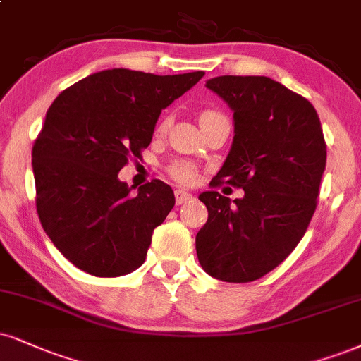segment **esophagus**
Segmentation results:
<instances>
[{
    "label": "esophagus",
    "mask_w": 361,
    "mask_h": 361,
    "mask_svg": "<svg viewBox=\"0 0 361 361\" xmlns=\"http://www.w3.org/2000/svg\"><path fill=\"white\" fill-rule=\"evenodd\" d=\"M175 198H176L178 205H181V203L190 202V200L193 198V195L188 193V192H185V190H175Z\"/></svg>",
    "instance_id": "34e87169"
}]
</instances>
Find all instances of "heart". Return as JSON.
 Here are the masks:
<instances>
[{"label": "heart", "mask_w": 361, "mask_h": 361, "mask_svg": "<svg viewBox=\"0 0 361 361\" xmlns=\"http://www.w3.org/2000/svg\"><path fill=\"white\" fill-rule=\"evenodd\" d=\"M210 114H216V112L207 111V112H203L202 117L210 116ZM166 128H168V119L163 121V123L159 124V131H164ZM168 171H169V175L175 178L178 183H185V185L192 183V181L195 180V176H197V169H195L193 164L188 161H181V159H178V161H173L171 164H169Z\"/></svg>", "instance_id": "1"}]
</instances>
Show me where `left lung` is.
I'll list each match as a JSON object with an SVG mask.
<instances>
[{"label": "left lung", "mask_w": 361, "mask_h": 361, "mask_svg": "<svg viewBox=\"0 0 361 361\" xmlns=\"http://www.w3.org/2000/svg\"><path fill=\"white\" fill-rule=\"evenodd\" d=\"M207 87L233 111L235 133L210 186L245 193L233 202L215 190L200 195L208 220L197 233V255L215 279L250 282L279 266L306 233L326 142L312 104L269 77L222 75Z\"/></svg>", "instance_id": "left-lung-1"}]
</instances>
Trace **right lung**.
Returning a JSON list of instances; mask_svg holds the SVG:
<instances>
[{
	"label": "right lung",
	"mask_w": 361,
	"mask_h": 361,
	"mask_svg": "<svg viewBox=\"0 0 361 361\" xmlns=\"http://www.w3.org/2000/svg\"><path fill=\"white\" fill-rule=\"evenodd\" d=\"M203 75L112 68L51 102L32 151L37 212L54 245L80 271L117 277L145 262L175 195L161 180L134 192L117 173L128 159L141 158L161 111Z\"/></svg>",
	"instance_id": "1"
}]
</instances>
